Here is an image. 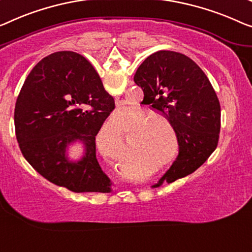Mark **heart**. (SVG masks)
<instances>
[{
	"instance_id": "b5f03b06",
	"label": "heart",
	"mask_w": 252,
	"mask_h": 252,
	"mask_svg": "<svg viewBox=\"0 0 252 252\" xmlns=\"http://www.w3.org/2000/svg\"><path fill=\"white\" fill-rule=\"evenodd\" d=\"M127 110L116 111L115 118L125 119ZM127 132V141L131 153L130 160L134 166L155 162L164 158L171 148V136L175 133L170 120L158 113H150L141 108H132L130 114L120 123L110 120L97 134V149L106 159L122 165L126 160V149L123 140V131Z\"/></svg>"
}]
</instances>
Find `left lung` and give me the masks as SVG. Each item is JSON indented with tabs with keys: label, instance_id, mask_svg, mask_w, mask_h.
I'll use <instances>...</instances> for the list:
<instances>
[{
	"label": "left lung",
	"instance_id": "obj_1",
	"mask_svg": "<svg viewBox=\"0 0 252 252\" xmlns=\"http://www.w3.org/2000/svg\"><path fill=\"white\" fill-rule=\"evenodd\" d=\"M133 80L145 102L170 120L179 144L178 157L152 188L191 174L219 144L220 106L207 76L188 56L158 51L141 63Z\"/></svg>",
	"mask_w": 252,
	"mask_h": 252
}]
</instances>
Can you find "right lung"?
I'll list each match as a JSON object with an SVG mask.
<instances>
[{
	"label": "right lung",
	"mask_w": 252,
	"mask_h": 252,
	"mask_svg": "<svg viewBox=\"0 0 252 252\" xmlns=\"http://www.w3.org/2000/svg\"><path fill=\"white\" fill-rule=\"evenodd\" d=\"M114 99L84 56L70 51L44 58L19 94L14 126L22 155L48 181L73 192H110L112 182L96 158L95 139ZM79 142L84 154L68 158Z\"/></svg>",
	"instance_id": "obj_1"
}]
</instances>
